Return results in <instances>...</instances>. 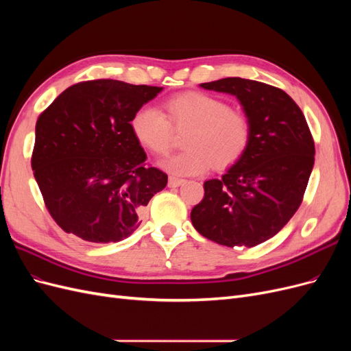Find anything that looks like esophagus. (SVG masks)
Wrapping results in <instances>:
<instances>
[{
  "instance_id": "obj_1",
  "label": "esophagus",
  "mask_w": 351,
  "mask_h": 351,
  "mask_svg": "<svg viewBox=\"0 0 351 351\" xmlns=\"http://www.w3.org/2000/svg\"><path fill=\"white\" fill-rule=\"evenodd\" d=\"M183 183H184L183 178H177V177H169L168 178V186L169 187H178V186H182Z\"/></svg>"
}]
</instances>
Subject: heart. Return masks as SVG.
Listing matches in <instances>:
<instances>
[{"mask_svg": "<svg viewBox=\"0 0 351 351\" xmlns=\"http://www.w3.org/2000/svg\"><path fill=\"white\" fill-rule=\"evenodd\" d=\"M167 115L145 105L132 119V130L145 147L156 155L171 149L174 130L189 129L186 151L161 162L176 176H197L214 165L224 169L247 149L252 127L246 114L230 108L217 97L202 92L176 95L165 102Z\"/></svg>", "mask_w": 351, "mask_h": 351, "instance_id": "b5f03b06", "label": "heart"}]
</instances>
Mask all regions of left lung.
I'll use <instances>...</instances> for the list:
<instances>
[{"instance_id":"1","label":"left lung","mask_w":351,"mask_h":351,"mask_svg":"<svg viewBox=\"0 0 351 351\" xmlns=\"http://www.w3.org/2000/svg\"><path fill=\"white\" fill-rule=\"evenodd\" d=\"M200 86L234 95L252 133L236 164L204 183L192 224L222 246H258L277 234L302 204L315 164L309 125L299 105L271 84L227 77Z\"/></svg>"}]
</instances>
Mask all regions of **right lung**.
<instances>
[{"label": "right lung", "instance_id": "right-lung-1", "mask_svg": "<svg viewBox=\"0 0 351 351\" xmlns=\"http://www.w3.org/2000/svg\"><path fill=\"white\" fill-rule=\"evenodd\" d=\"M161 90L111 79L80 82L39 115L32 169L47 209L66 232L117 243L141 226L143 208L168 177L145 165L130 123Z\"/></svg>", "mask_w": 351, "mask_h": 351}]
</instances>
